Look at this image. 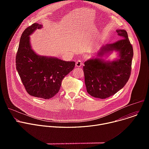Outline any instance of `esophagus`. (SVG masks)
<instances>
[{"mask_svg":"<svg viewBox=\"0 0 149 149\" xmlns=\"http://www.w3.org/2000/svg\"><path fill=\"white\" fill-rule=\"evenodd\" d=\"M82 65H83V62L81 61H80V60L77 61L76 62V63H75V66L77 67H81Z\"/></svg>","mask_w":149,"mask_h":149,"instance_id":"obj_1","label":"esophagus"}]
</instances>
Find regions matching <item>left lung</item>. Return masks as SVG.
Here are the masks:
<instances>
[{
    "label": "left lung",
    "instance_id": "1",
    "mask_svg": "<svg viewBox=\"0 0 149 149\" xmlns=\"http://www.w3.org/2000/svg\"><path fill=\"white\" fill-rule=\"evenodd\" d=\"M120 40L101 46L95 56L84 62L83 71L87 93L95 98H106L115 94L128 81L132 69L133 49L124 29H117ZM113 52L118 58L106 60Z\"/></svg>",
    "mask_w": 149,
    "mask_h": 149
}]
</instances>
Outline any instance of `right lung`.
<instances>
[{
    "mask_svg": "<svg viewBox=\"0 0 149 149\" xmlns=\"http://www.w3.org/2000/svg\"><path fill=\"white\" fill-rule=\"evenodd\" d=\"M42 28V25L35 23L23 32L16 56V68L29 95L49 99L58 93L62 79L73 70L75 63L39 55L33 51L29 36Z\"/></svg>",
    "mask_w": 149,
    "mask_h": 149,
    "instance_id": "right-lung-1",
    "label": "right lung"
}]
</instances>
